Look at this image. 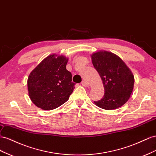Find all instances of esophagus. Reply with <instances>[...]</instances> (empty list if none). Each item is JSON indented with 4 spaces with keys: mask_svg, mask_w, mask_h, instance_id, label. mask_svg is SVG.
<instances>
[{
    "mask_svg": "<svg viewBox=\"0 0 156 156\" xmlns=\"http://www.w3.org/2000/svg\"><path fill=\"white\" fill-rule=\"evenodd\" d=\"M82 85L83 86V87H89V83L87 82H86V81H83L82 82Z\"/></svg>",
    "mask_w": 156,
    "mask_h": 156,
    "instance_id": "1",
    "label": "esophagus"
}]
</instances>
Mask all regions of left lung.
<instances>
[{"label":"left lung","mask_w":156,"mask_h":156,"mask_svg":"<svg viewBox=\"0 0 156 156\" xmlns=\"http://www.w3.org/2000/svg\"><path fill=\"white\" fill-rule=\"evenodd\" d=\"M91 60L105 88L103 99L94 101L95 104L105 110L121 107L129 99L134 86L131 70L119 57L109 51L93 53Z\"/></svg>","instance_id":"obj_1"}]
</instances>
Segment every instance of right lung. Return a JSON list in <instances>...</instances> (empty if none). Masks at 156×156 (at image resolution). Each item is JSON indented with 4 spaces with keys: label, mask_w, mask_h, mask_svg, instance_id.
Segmentation results:
<instances>
[{
    "label": "right lung",
    "mask_w": 156,
    "mask_h": 156,
    "mask_svg": "<svg viewBox=\"0 0 156 156\" xmlns=\"http://www.w3.org/2000/svg\"><path fill=\"white\" fill-rule=\"evenodd\" d=\"M68 58L50 55L33 70L28 77L27 87L31 101L42 110H53L66 103L75 83L66 69Z\"/></svg>",
    "instance_id": "add662e5"
}]
</instances>
